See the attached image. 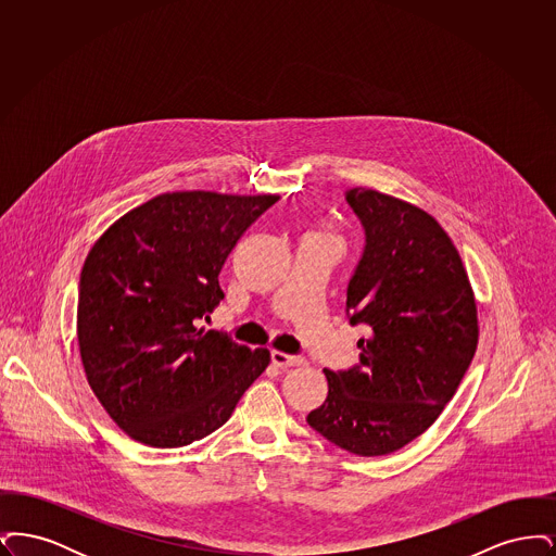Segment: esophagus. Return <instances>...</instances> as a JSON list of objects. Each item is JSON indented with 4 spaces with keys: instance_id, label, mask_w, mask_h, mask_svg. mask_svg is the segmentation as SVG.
<instances>
[{
    "instance_id": "34e87169",
    "label": "esophagus",
    "mask_w": 556,
    "mask_h": 556,
    "mask_svg": "<svg viewBox=\"0 0 556 556\" xmlns=\"http://www.w3.org/2000/svg\"><path fill=\"white\" fill-rule=\"evenodd\" d=\"M270 358L277 367H298V365H304V358L302 356H293V354H286L281 350H273L270 352Z\"/></svg>"
}]
</instances>
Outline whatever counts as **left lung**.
I'll return each mask as SVG.
<instances>
[{
    "instance_id": "obj_1",
    "label": "left lung",
    "mask_w": 556,
    "mask_h": 556,
    "mask_svg": "<svg viewBox=\"0 0 556 556\" xmlns=\"http://www.w3.org/2000/svg\"><path fill=\"white\" fill-rule=\"evenodd\" d=\"M345 202L365 229L345 315L369 338L358 365L325 369L329 392L306 421L352 454L383 456L419 438L458 390L476 354V298L431 214L365 187Z\"/></svg>"
}]
</instances>
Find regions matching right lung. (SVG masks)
<instances>
[{
  "mask_svg": "<svg viewBox=\"0 0 556 556\" xmlns=\"http://www.w3.org/2000/svg\"><path fill=\"white\" fill-rule=\"evenodd\" d=\"M279 195L175 191L118 218L80 270L77 338L93 394L132 440L179 448L227 424L270 363L200 329L225 293L218 273Z\"/></svg>",
  "mask_w": 556,
  "mask_h": 556,
  "instance_id": "obj_1",
  "label": "right lung"
}]
</instances>
